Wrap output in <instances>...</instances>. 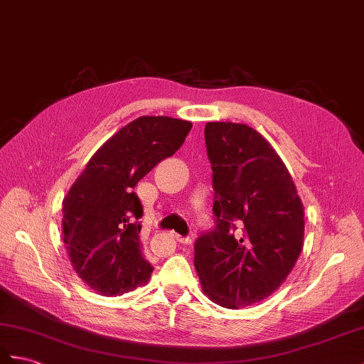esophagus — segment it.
<instances>
[{
    "label": "esophagus",
    "mask_w": 364,
    "mask_h": 364,
    "mask_svg": "<svg viewBox=\"0 0 364 364\" xmlns=\"http://www.w3.org/2000/svg\"><path fill=\"white\" fill-rule=\"evenodd\" d=\"M174 237H176V241L182 244V245H190L191 244L190 237H183V236H179V235H174Z\"/></svg>",
    "instance_id": "1"
}]
</instances>
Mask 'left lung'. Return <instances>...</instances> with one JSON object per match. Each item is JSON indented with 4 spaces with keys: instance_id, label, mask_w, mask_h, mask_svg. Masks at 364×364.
<instances>
[{
    "instance_id": "8db88e82",
    "label": "left lung",
    "mask_w": 364,
    "mask_h": 364,
    "mask_svg": "<svg viewBox=\"0 0 364 364\" xmlns=\"http://www.w3.org/2000/svg\"><path fill=\"white\" fill-rule=\"evenodd\" d=\"M215 228L194 242L207 296L227 309L270 296L303 250L304 207L284 162L258 131L208 122Z\"/></svg>"
}]
</instances>
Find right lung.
Returning <instances> with one entry per match:
<instances>
[{"mask_svg": "<svg viewBox=\"0 0 364 364\" xmlns=\"http://www.w3.org/2000/svg\"><path fill=\"white\" fill-rule=\"evenodd\" d=\"M191 122L141 115L105 141L63 200V241L77 274L105 296L149 279L137 182L182 146Z\"/></svg>", "mask_w": 364, "mask_h": 364, "instance_id": "obj_1", "label": "right lung"}]
</instances>
